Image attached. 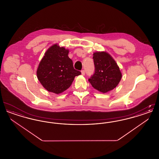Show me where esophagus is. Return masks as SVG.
<instances>
[{"label":"esophagus","instance_id":"1","mask_svg":"<svg viewBox=\"0 0 159 159\" xmlns=\"http://www.w3.org/2000/svg\"><path fill=\"white\" fill-rule=\"evenodd\" d=\"M81 73H82V75L83 76H84V75H85V72H84V70L81 71Z\"/></svg>","mask_w":159,"mask_h":159}]
</instances>
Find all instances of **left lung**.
<instances>
[{
    "label": "left lung",
    "mask_w": 159,
    "mask_h": 159,
    "mask_svg": "<svg viewBox=\"0 0 159 159\" xmlns=\"http://www.w3.org/2000/svg\"><path fill=\"white\" fill-rule=\"evenodd\" d=\"M95 73L88 80L92 87L99 92L112 91L121 80V71L113 58L106 51L93 54Z\"/></svg>",
    "instance_id": "obj_1"
}]
</instances>
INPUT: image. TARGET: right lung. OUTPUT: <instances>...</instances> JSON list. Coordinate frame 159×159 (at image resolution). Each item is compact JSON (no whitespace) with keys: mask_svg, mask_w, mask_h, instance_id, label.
Segmentation results:
<instances>
[{"mask_svg":"<svg viewBox=\"0 0 159 159\" xmlns=\"http://www.w3.org/2000/svg\"><path fill=\"white\" fill-rule=\"evenodd\" d=\"M68 53V49L55 43L48 49L39 62L37 77L47 91L61 93L71 85L76 76L81 74L73 67Z\"/></svg>","mask_w":159,"mask_h":159,"instance_id":"1","label":"right lung"}]
</instances>
